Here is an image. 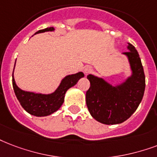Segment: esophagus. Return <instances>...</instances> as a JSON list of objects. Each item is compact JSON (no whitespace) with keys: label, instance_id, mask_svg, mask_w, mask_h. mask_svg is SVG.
I'll list each match as a JSON object with an SVG mask.
<instances>
[{"label":"esophagus","instance_id":"34e87169","mask_svg":"<svg viewBox=\"0 0 157 157\" xmlns=\"http://www.w3.org/2000/svg\"><path fill=\"white\" fill-rule=\"evenodd\" d=\"M91 71H92V67H89V66H87V67H86L84 68V73L86 74V75H88V74L90 73Z\"/></svg>","mask_w":157,"mask_h":157}]
</instances>
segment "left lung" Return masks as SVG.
<instances>
[{"mask_svg":"<svg viewBox=\"0 0 157 157\" xmlns=\"http://www.w3.org/2000/svg\"><path fill=\"white\" fill-rule=\"evenodd\" d=\"M128 52H123L128 61L131 75L121 83L112 85L102 77L87 76L90 86L86 91V105L93 118L107 125L122 124L132 116L142 101L145 90V75L139 54L128 43Z\"/></svg>","mask_w":157,"mask_h":157,"instance_id":"8db88e82","label":"left lung"}]
</instances>
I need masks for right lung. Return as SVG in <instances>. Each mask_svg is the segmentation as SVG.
<instances>
[{
	"instance_id": "add662e5",
	"label": "right lung",
	"mask_w": 157,
	"mask_h": 157,
	"mask_svg": "<svg viewBox=\"0 0 157 157\" xmlns=\"http://www.w3.org/2000/svg\"><path fill=\"white\" fill-rule=\"evenodd\" d=\"M54 30L55 29L53 27H50L39 30L36 32L35 34L44 32H53ZM82 77H84V73L81 71L66 76L61 81L60 85L55 90V91L51 94L35 93L21 90L15 83L14 78V71L12 75V83L15 95L21 106L25 109V110L33 116L45 117L52 114L59 109L64 102L66 92L71 87L74 86Z\"/></svg>"
}]
</instances>
